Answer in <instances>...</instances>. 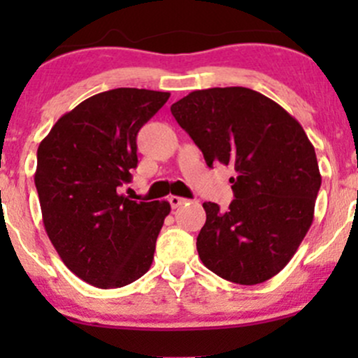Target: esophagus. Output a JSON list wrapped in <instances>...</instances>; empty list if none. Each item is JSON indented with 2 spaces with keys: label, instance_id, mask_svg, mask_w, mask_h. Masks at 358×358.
I'll list each match as a JSON object with an SVG mask.
<instances>
[{
  "label": "esophagus",
  "instance_id": "34e87169",
  "mask_svg": "<svg viewBox=\"0 0 358 358\" xmlns=\"http://www.w3.org/2000/svg\"><path fill=\"white\" fill-rule=\"evenodd\" d=\"M185 202H187V199H183V197H178V196H171V197H169V204H171L173 209L180 208V206L185 204Z\"/></svg>",
  "mask_w": 358,
  "mask_h": 358
}]
</instances>
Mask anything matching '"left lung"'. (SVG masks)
Masks as SVG:
<instances>
[{
    "mask_svg": "<svg viewBox=\"0 0 358 358\" xmlns=\"http://www.w3.org/2000/svg\"><path fill=\"white\" fill-rule=\"evenodd\" d=\"M171 114L209 168L222 162L237 173L227 211L202 204L201 262L243 286L272 279L305 239L322 182L305 129L279 103L243 86L197 90L173 103Z\"/></svg>",
    "mask_w": 358,
    "mask_h": 358,
    "instance_id": "obj_1",
    "label": "left lung"
}]
</instances>
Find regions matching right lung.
<instances>
[{
	"instance_id": "obj_1",
	"label": "right lung",
	"mask_w": 358,
	"mask_h": 358,
	"mask_svg": "<svg viewBox=\"0 0 358 358\" xmlns=\"http://www.w3.org/2000/svg\"><path fill=\"white\" fill-rule=\"evenodd\" d=\"M168 92L115 88L64 114L38 147L34 173L43 223L72 273L100 289L135 282L150 268L168 201L119 194L138 164L136 135Z\"/></svg>"
}]
</instances>
